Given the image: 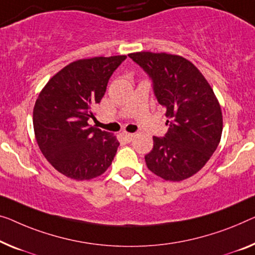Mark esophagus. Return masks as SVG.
Here are the masks:
<instances>
[{
  "label": "esophagus",
  "instance_id": "1",
  "mask_svg": "<svg viewBox=\"0 0 255 255\" xmlns=\"http://www.w3.org/2000/svg\"><path fill=\"white\" fill-rule=\"evenodd\" d=\"M123 137H124V139L126 140V142H131L132 139H134V137H135V134H132V132H127V131H124L123 134Z\"/></svg>",
  "mask_w": 255,
  "mask_h": 255
}]
</instances>
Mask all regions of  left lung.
<instances>
[{"instance_id":"obj_1","label":"left lung","mask_w":255,"mask_h":255,"mask_svg":"<svg viewBox=\"0 0 255 255\" xmlns=\"http://www.w3.org/2000/svg\"><path fill=\"white\" fill-rule=\"evenodd\" d=\"M149 74L154 95L166 111L169 129L153 137L145 155L152 173L170 182L195 175L210 160L222 135L221 106L210 83L190 60L166 52L128 55Z\"/></svg>"}]
</instances>
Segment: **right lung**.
Returning <instances> with one entry per match:
<instances>
[{"label":"right lung","instance_id":"right-lung-1","mask_svg":"<svg viewBox=\"0 0 255 255\" xmlns=\"http://www.w3.org/2000/svg\"><path fill=\"white\" fill-rule=\"evenodd\" d=\"M127 57H94L70 63L49 80L33 110L34 134L56 170L77 181L103 174L119 142L111 132L89 126L94 106L103 98L109 79Z\"/></svg>","mask_w":255,"mask_h":255}]
</instances>
